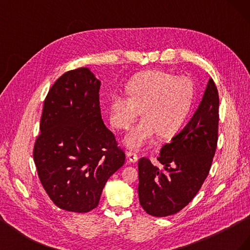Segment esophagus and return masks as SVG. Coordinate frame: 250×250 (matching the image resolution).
Masks as SVG:
<instances>
[{
  "instance_id": "obj_1",
  "label": "esophagus",
  "mask_w": 250,
  "mask_h": 250,
  "mask_svg": "<svg viewBox=\"0 0 250 250\" xmlns=\"http://www.w3.org/2000/svg\"><path fill=\"white\" fill-rule=\"evenodd\" d=\"M127 158L130 163H137L139 160V155L133 152V151H128L127 152Z\"/></svg>"
}]
</instances>
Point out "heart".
Returning a JSON list of instances; mask_svg holds the SVG:
<instances>
[{"instance_id": "b5f03b06", "label": "heart", "mask_w": 250, "mask_h": 250, "mask_svg": "<svg viewBox=\"0 0 250 250\" xmlns=\"http://www.w3.org/2000/svg\"><path fill=\"white\" fill-rule=\"evenodd\" d=\"M128 96L111 97L109 109L112 125L127 129L140 116L142 122L126 134L125 145L138 150L152 141L176 134L190 113L195 97L193 82L163 71L142 72L127 84Z\"/></svg>"}]
</instances>
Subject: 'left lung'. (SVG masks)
Returning a JSON list of instances; mask_svg holds the SVG:
<instances>
[{"mask_svg":"<svg viewBox=\"0 0 250 250\" xmlns=\"http://www.w3.org/2000/svg\"><path fill=\"white\" fill-rule=\"evenodd\" d=\"M219 95L209 79L197 110L171 142L162 147L157 168L146 157L139 161V199L146 213L167 217L190 203L208 177L216 152Z\"/></svg>","mask_w":250,"mask_h":250,"instance_id":"obj_1","label":"left lung"}]
</instances>
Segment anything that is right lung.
Wrapping results in <instances>:
<instances>
[{
  "instance_id": "right-lung-1",
  "label": "right lung",
  "mask_w": 250,
  "mask_h": 250,
  "mask_svg": "<svg viewBox=\"0 0 250 250\" xmlns=\"http://www.w3.org/2000/svg\"><path fill=\"white\" fill-rule=\"evenodd\" d=\"M101 82L87 67L64 73L44 99L33 158L41 183L59 208L87 213L99 204L125 152L101 117Z\"/></svg>"
}]
</instances>
